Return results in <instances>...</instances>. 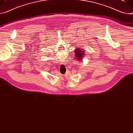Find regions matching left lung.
Here are the masks:
<instances>
[{"label": "left lung", "instance_id": "1", "mask_svg": "<svg viewBox=\"0 0 133 133\" xmlns=\"http://www.w3.org/2000/svg\"><path fill=\"white\" fill-rule=\"evenodd\" d=\"M84 50L83 51L82 49H76L75 50V57L76 59H78L79 61L81 62L82 60V58H83L84 56Z\"/></svg>", "mask_w": 133, "mask_h": 133}]
</instances>
